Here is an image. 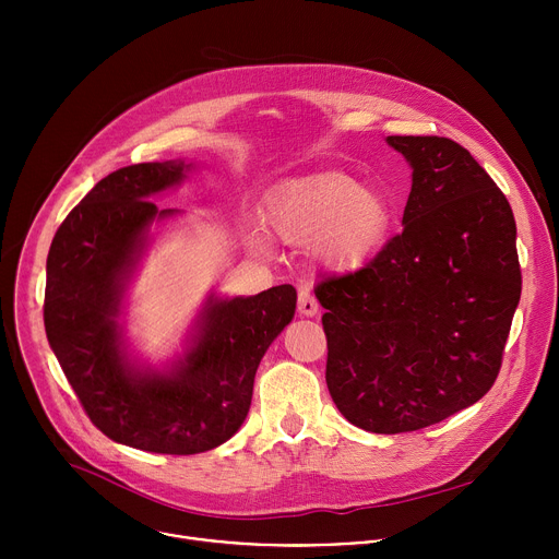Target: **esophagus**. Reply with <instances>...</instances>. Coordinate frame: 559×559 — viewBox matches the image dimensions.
Instances as JSON below:
<instances>
[{
    "label": "esophagus",
    "instance_id": "34e87169",
    "mask_svg": "<svg viewBox=\"0 0 559 559\" xmlns=\"http://www.w3.org/2000/svg\"><path fill=\"white\" fill-rule=\"evenodd\" d=\"M318 302H316V298L309 294V292H298V313L300 316H305V318H313V316H318Z\"/></svg>",
    "mask_w": 559,
    "mask_h": 559
}]
</instances>
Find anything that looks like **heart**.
Returning <instances> with one entry per match:
<instances>
[{"mask_svg": "<svg viewBox=\"0 0 559 559\" xmlns=\"http://www.w3.org/2000/svg\"><path fill=\"white\" fill-rule=\"evenodd\" d=\"M393 223L389 199L343 173L294 179L267 197L265 225L281 243H321V257L352 267L373 257ZM246 246L257 257L270 254V238L259 227L246 231Z\"/></svg>", "mask_w": 559, "mask_h": 559, "instance_id": "b5f03b06", "label": "heart"}]
</instances>
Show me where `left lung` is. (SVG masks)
Listing matches in <instances>:
<instances>
[{
	"label": "left lung",
	"mask_w": 559,
	"mask_h": 559,
	"mask_svg": "<svg viewBox=\"0 0 559 559\" xmlns=\"http://www.w3.org/2000/svg\"><path fill=\"white\" fill-rule=\"evenodd\" d=\"M412 168L403 234L362 270L325 278L328 389L371 433L436 425L498 378L522 276L515 218L475 158L444 136H386Z\"/></svg>",
	"instance_id": "left-lung-1"
}]
</instances>
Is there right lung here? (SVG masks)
Wrapping results in <instances>:
<instances>
[{
  "label": "right lung",
  "mask_w": 559,
  "mask_h": 559,
  "mask_svg": "<svg viewBox=\"0 0 559 559\" xmlns=\"http://www.w3.org/2000/svg\"><path fill=\"white\" fill-rule=\"evenodd\" d=\"M192 170L173 158L108 175L59 225L46 261V336L86 414L110 440L168 455L210 451L241 429L261 358L296 311L292 285L210 292L173 358L152 365L132 347L128 289L154 234L183 214L150 199Z\"/></svg>",
  "instance_id": "obj_1"
}]
</instances>
